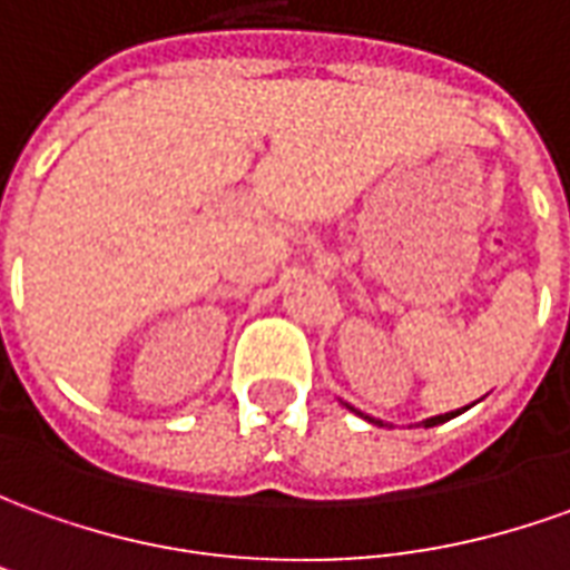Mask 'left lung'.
Segmentation results:
<instances>
[{
	"instance_id": "1",
	"label": "left lung",
	"mask_w": 570,
	"mask_h": 570,
	"mask_svg": "<svg viewBox=\"0 0 570 570\" xmlns=\"http://www.w3.org/2000/svg\"><path fill=\"white\" fill-rule=\"evenodd\" d=\"M453 415H459V412H446V415H434V419H428L425 428L441 425V422H446V419H453ZM368 422H375V419H368ZM379 425H382V422H379Z\"/></svg>"
}]
</instances>
